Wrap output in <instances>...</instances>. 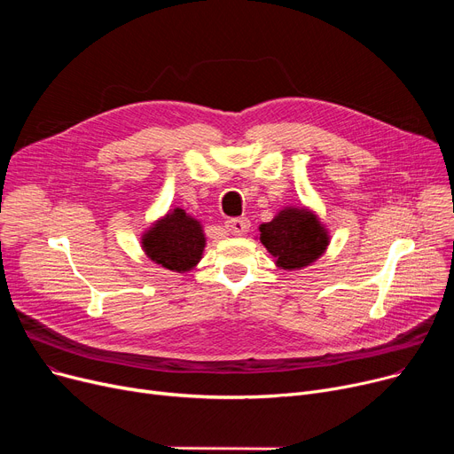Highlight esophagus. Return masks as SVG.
<instances>
[{
	"instance_id": "obj_1",
	"label": "esophagus",
	"mask_w": 454,
	"mask_h": 454,
	"mask_svg": "<svg viewBox=\"0 0 454 454\" xmlns=\"http://www.w3.org/2000/svg\"><path fill=\"white\" fill-rule=\"evenodd\" d=\"M224 226L231 235H245L250 230V221L247 217H237V219L226 221Z\"/></svg>"
}]
</instances>
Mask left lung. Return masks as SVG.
Wrapping results in <instances>:
<instances>
[{"label":"left lung","mask_w":454,"mask_h":454,"mask_svg":"<svg viewBox=\"0 0 454 454\" xmlns=\"http://www.w3.org/2000/svg\"><path fill=\"white\" fill-rule=\"evenodd\" d=\"M259 241L283 270H300L325 252L329 235L325 226L307 207H283L270 223L259 226Z\"/></svg>","instance_id":"8db88e82"}]
</instances>
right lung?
Listing matches in <instances>:
<instances>
[{
	"label": "right lung",
	"instance_id": "1",
	"mask_svg": "<svg viewBox=\"0 0 454 454\" xmlns=\"http://www.w3.org/2000/svg\"><path fill=\"white\" fill-rule=\"evenodd\" d=\"M204 247L202 224L182 207L171 209L141 235V248L147 257L173 272L195 269L202 259Z\"/></svg>",
	"mask_w": 454,
	"mask_h": 454
}]
</instances>
